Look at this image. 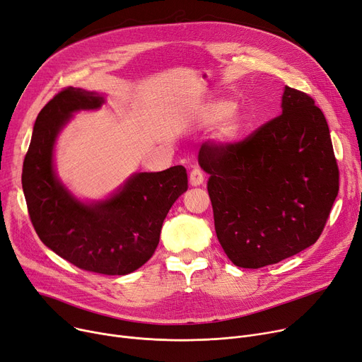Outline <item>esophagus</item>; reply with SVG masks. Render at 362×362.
I'll return each mask as SVG.
<instances>
[{
	"label": "esophagus",
	"mask_w": 362,
	"mask_h": 362,
	"mask_svg": "<svg viewBox=\"0 0 362 362\" xmlns=\"http://www.w3.org/2000/svg\"><path fill=\"white\" fill-rule=\"evenodd\" d=\"M189 182H191L192 186H199L204 182V173L201 171V168L194 167L189 173Z\"/></svg>",
	"instance_id": "34e87169"
}]
</instances>
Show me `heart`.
I'll return each instance as SVG.
<instances>
[{
  "label": "heart",
  "mask_w": 362,
  "mask_h": 362,
  "mask_svg": "<svg viewBox=\"0 0 362 362\" xmlns=\"http://www.w3.org/2000/svg\"><path fill=\"white\" fill-rule=\"evenodd\" d=\"M230 101H214L208 104L202 111V119L206 124H214L221 122L216 129V136L221 142H235L242 135L245 126V117L239 110H230Z\"/></svg>",
  "instance_id": "b5f03b06"
}]
</instances>
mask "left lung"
Returning <instances> with one entry per match:
<instances>
[{"label": "left lung", "mask_w": 362, "mask_h": 362, "mask_svg": "<svg viewBox=\"0 0 362 362\" xmlns=\"http://www.w3.org/2000/svg\"><path fill=\"white\" fill-rule=\"evenodd\" d=\"M214 226L243 269L280 262L317 242L339 192V168L325 114L286 86L281 114L239 142H204Z\"/></svg>", "instance_id": "left-lung-1"}]
</instances>
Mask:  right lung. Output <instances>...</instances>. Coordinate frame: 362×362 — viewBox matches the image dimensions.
Wrapping results in <instances>:
<instances>
[{"label":"right lung","instance_id":"right-lung-1","mask_svg":"<svg viewBox=\"0 0 362 362\" xmlns=\"http://www.w3.org/2000/svg\"><path fill=\"white\" fill-rule=\"evenodd\" d=\"M103 103V95L71 86L54 95L36 117L22 185L35 232L51 251L85 272L123 276L154 254L168 210L187 191V173L183 165L138 173L104 202L74 199L54 175V142L71 112Z\"/></svg>","mask_w":362,"mask_h":362}]
</instances>
